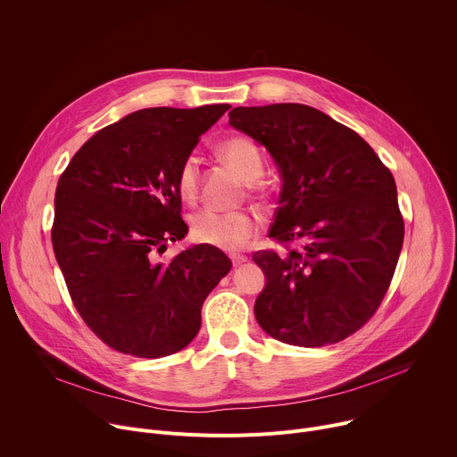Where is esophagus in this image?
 I'll return each mask as SVG.
<instances>
[{"label":"esophagus","instance_id":"esophagus-1","mask_svg":"<svg viewBox=\"0 0 457 457\" xmlns=\"http://www.w3.org/2000/svg\"><path fill=\"white\" fill-rule=\"evenodd\" d=\"M229 258H231V262H233L235 268H238L244 262H247V256L245 254H229Z\"/></svg>","mask_w":457,"mask_h":457}]
</instances>
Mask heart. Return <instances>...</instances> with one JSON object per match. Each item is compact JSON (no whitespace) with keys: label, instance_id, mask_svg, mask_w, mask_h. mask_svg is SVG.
I'll return each mask as SVG.
<instances>
[{"label":"heart","instance_id":"heart-1","mask_svg":"<svg viewBox=\"0 0 457 457\" xmlns=\"http://www.w3.org/2000/svg\"><path fill=\"white\" fill-rule=\"evenodd\" d=\"M220 155L229 162L238 175L249 182V187L254 189L258 180L264 173V157L254 143L245 137H229L219 146ZM199 159L193 154L184 157L177 170V191L184 203H193L199 193ZM260 229V219L245 210L237 212H217V210H201L189 220L191 238L199 244L212 247L235 251L244 247Z\"/></svg>","mask_w":457,"mask_h":457}]
</instances>
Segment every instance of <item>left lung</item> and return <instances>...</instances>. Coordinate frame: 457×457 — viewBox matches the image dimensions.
<instances>
[{
    "mask_svg": "<svg viewBox=\"0 0 457 457\" xmlns=\"http://www.w3.org/2000/svg\"><path fill=\"white\" fill-rule=\"evenodd\" d=\"M229 124L264 145L282 175L270 237L286 251L253 254L266 275L258 325L289 345L345 340L379 307L402 253L393 173L354 129L305 104L238 106Z\"/></svg>",
    "mask_w": 457,
    "mask_h": 457,
    "instance_id": "left-lung-1",
    "label": "left lung"
}]
</instances>
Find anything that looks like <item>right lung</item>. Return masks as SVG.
<instances>
[{"label": "right lung", "instance_id": "right-lung-1", "mask_svg": "<svg viewBox=\"0 0 457 457\" xmlns=\"http://www.w3.org/2000/svg\"><path fill=\"white\" fill-rule=\"evenodd\" d=\"M231 106L145 108L99 129L59 177L52 245L71 298L108 347L139 358L184 349L201 309L231 270L217 247L184 238L177 170Z\"/></svg>", "mask_w": 457, "mask_h": 457}]
</instances>
